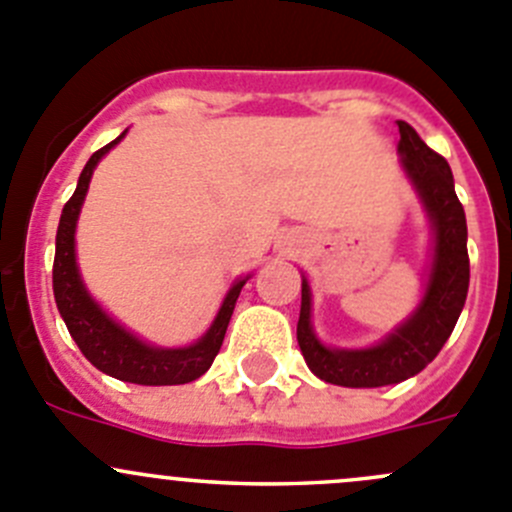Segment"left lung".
Segmentation results:
<instances>
[{"label": "left lung", "instance_id": "1", "mask_svg": "<svg viewBox=\"0 0 512 512\" xmlns=\"http://www.w3.org/2000/svg\"><path fill=\"white\" fill-rule=\"evenodd\" d=\"M398 130L403 167L418 187L435 227L433 272L418 312L370 350H327L317 342L310 327V287L302 280L297 345L320 380L342 388H382L418 375L443 350L468 297V225L448 160L430 150L408 122H398Z\"/></svg>", "mask_w": 512, "mask_h": 512}]
</instances>
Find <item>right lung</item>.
<instances>
[{
	"instance_id": "1",
	"label": "right lung",
	"mask_w": 512,
	"mask_h": 512,
	"mask_svg": "<svg viewBox=\"0 0 512 512\" xmlns=\"http://www.w3.org/2000/svg\"><path fill=\"white\" fill-rule=\"evenodd\" d=\"M124 137H117L102 150L94 152L89 162L84 165L79 175L77 190L64 205L62 217L57 227V250H54V267H52V290L57 300V310L67 325L69 335L74 337L82 355L92 362L97 370L117 377L124 382H135V385H185V382L197 380L210 370L212 360L220 352L222 340H225L227 325H230L232 310L240 297L245 280H237L232 290L227 292L215 322L207 330V335L200 342L180 350H162V347L145 345L130 335L127 330L109 320L102 310L92 302V297L84 290L79 280L77 262H74V225H77L79 207H82L84 195H87L89 177H92L97 162L117 145Z\"/></svg>"
}]
</instances>
